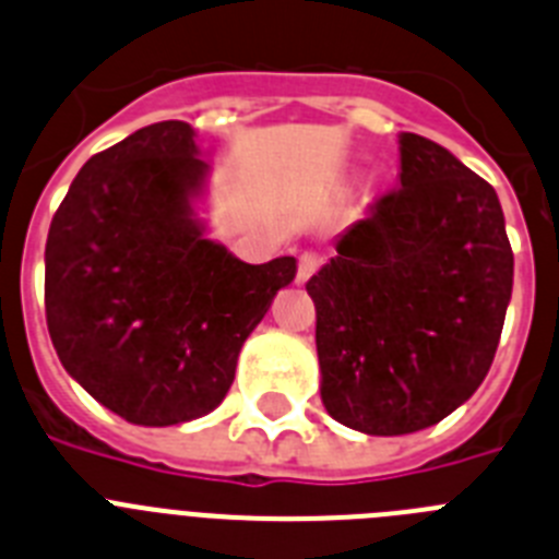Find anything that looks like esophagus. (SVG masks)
<instances>
[{
	"label": "esophagus",
	"instance_id": "1",
	"mask_svg": "<svg viewBox=\"0 0 559 559\" xmlns=\"http://www.w3.org/2000/svg\"><path fill=\"white\" fill-rule=\"evenodd\" d=\"M320 264H323V255H320V252H314V250L300 252L298 255V281L300 284L312 278V275L320 270Z\"/></svg>",
	"mask_w": 559,
	"mask_h": 559
}]
</instances>
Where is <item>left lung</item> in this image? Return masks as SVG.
<instances>
[{
  "instance_id": "8db88e82",
  "label": "left lung",
  "mask_w": 559,
  "mask_h": 559,
  "mask_svg": "<svg viewBox=\"0 0 559 559\" xmlns=\"http://www.w3.org/2000/svg\"><path fill=\"white\" fill-rule=\"evenodd\" d=\"M400 182L307 281L329 416L416 433L478 391L512 298L498 193L448 148L400 134Z\"/></svg>"
}]
</instances>
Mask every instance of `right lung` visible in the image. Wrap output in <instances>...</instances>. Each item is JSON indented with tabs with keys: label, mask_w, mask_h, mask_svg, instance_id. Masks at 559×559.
Here are the masks:
<instances>
[{
	"label": "right lung",
	"mask_w": 559,
	"mask_h": 559,
	"mask_svg": "<svg viewBox=\"0 0 559 559\" xmlns=\"http://www.w3.org/2000/svg\"><path fill=\"white\" fill-rule=\"evenodd\" d=\"M163 120L86 159L52 216L45 312L58 360L132 425L211 414L295 259L245 264L202 236L191 197L207 165Z\"/></svg>",
	"instance_id": "add662e5"
}]
</instances>
